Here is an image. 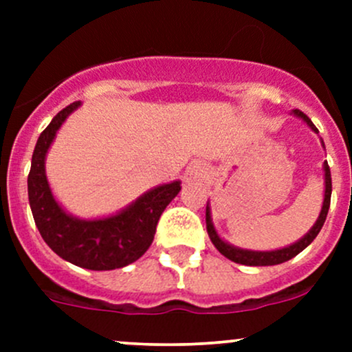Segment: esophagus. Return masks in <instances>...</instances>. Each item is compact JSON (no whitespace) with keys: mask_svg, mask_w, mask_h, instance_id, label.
I'll return each instance as SVG.
<instances>
[{"mask_svg":"<svg viewBox=\"0 0 352 352\" xmlns=\"http://www.w3.org/2000/svg\"><path fill=\"white\" fill-rule=\"evenodd\" d=\"M189 175L194 177V179H197V177L202 175V168L199 165H190L189 166Z\"/></svg>","mask_w":352,"mask_h":352,"instance_id":"1","label":"esophagus"}]
</instances>
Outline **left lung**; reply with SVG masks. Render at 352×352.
<instances>
[{
	"label": "left lung",
	"mask_w": 352,
	"mask_h": 352,
	"mask_svg": "<svg viewBox=\"0 0 352 352\" xmlns=\"http://www.w3.org/2000/svg\"><path fill=\"white\" fill-rule=\"evenodd\" d=\"M293 113L294 116L301 117V119H303L305 122L311 127V129L317 131V127H315L314 122L308 119L307 113H303L301 110H298V109H294ZM324 168H325L324 206H322L320 216H318V219H317V223L314 225V228H311L310 232H308L307 235L300 240V242L289 245V247H286V248H281V250H272V252H254V250H243V248H236V247H233V245L223 242V240L219 239L218 233L214 232V226H212V223H211L209 208H206V228H208L209 239H211L212 245H214V247L218 248V250L221 252L226 258H230V261L236 262V264H243V265H276V264H283V262L293 258L294 255L300 254L301 250H305L308 245L314 242L315 236L320 233L322 226H324L325 218H327V212L330 208V194H332V179H330V168H329L327 162L324 163Z\"/></svg>",
	"instance_id": "1"
}]
</instances>
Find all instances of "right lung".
Masks as SVG:
<instances>
[{
    "label": "right lung",
    "mask_w": 352,
    "mask_h": 352,
    "mask_svg": "<svg viewBox=\"0 0 352 352\" xmlns=\"http://www.w3.org/2000/svg\"><path fill=\"white\" fill-rule=\"evenodd\" d=\"M78 105L73 102L58 112L38 136L28 173V202L42 239L59 257L78 267L112 271L133 264L150 248L160 216L179 194L180 182L155 187L110 218L85 221L66 214L49 189L44 162L56 133Z\"/></svg>",
    "instance_id": "1"
}]
</instances>
